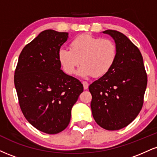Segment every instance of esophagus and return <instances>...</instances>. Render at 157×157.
<instances>
[{"label": "esophagus", "mask_w": 157, "mask_h": 157, "mask_svg": "<svg viewBox=\"0 0 157 157\" xmlns=\"http://www.w3.org/2000/svg\"><path fill=\"white\" fill-rule=\"evenodd\" d=\"M82 85H83L84 89H87L89 88V83L86 81H82Z\"/></svg>", "instance_id": "obj_1"}]
</instances>
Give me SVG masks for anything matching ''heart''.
I'll return each instance as SVG.
<instances>
[{
    "instance_id": "heart-1",
    "label": "heart",
    "mask_w": 157,
    "mask_h": 157,
    "mask_svg": "<svg viewBox=\"0 0 157 157\" xmlns=\"http://www.w3.org/2000/svg\"><path fill=\"white\" fill-rule=\"evenodd\" d=\"M117 48L110 39L81 35L71 40L69 49L61 48L59 60L68 75H73L81 64L79 74L82 77H100L109 71L116 60Z\"/></svg>"
}]
</instances>
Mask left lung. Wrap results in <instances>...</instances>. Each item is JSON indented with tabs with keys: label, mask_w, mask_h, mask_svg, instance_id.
Returning <instances> with one entry per match:
<instances>
[{
	"label": "left lung",
	"mask_w": 157,
	"mask_h": 157,
	"mask_svg": "<svg viewBox=\"0 0 157 157\" xmlns=\"http://www.w3.org/2000/svg\"><path fill=\"white\" fill-rule=\"evenodd\" d=\"M116 43L117 56L111 69L89 86L91 111L100 127L120 130L137 117L144 102L147 77L139 48L121 32L106 30Z\"/></svg>",
	"instance_id": "8db88e82"
}]
</instances>
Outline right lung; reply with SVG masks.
<instances>
[{
    "instance_id": "1",
    "label": "right lung",
    "mask_w": 157,
    "mask_h": 157,
    "mask_svg": "<svg viewBox=\"0 0 157 157\" xmlns=\"http://www.w3.org/2000/svg\"><path fill=\"white\" fill-rule=\"evenodd\" d=\"M67 32L43 31L21 52L14 82L20 108L27 121L48 134L63 131L83 86L60 69L59 51Z\"/></svg>"
}]
</instances>
